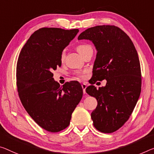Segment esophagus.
I'll use <instances>...</instances> for the list:
<instances>
[{
    "instance_id": "obj_1",
    "label": "esophagus",
    "mask_w": 154,
    "mask_h": 154,
    "mask_svg": "<svg viewBox=\"0 0 154 154\" xmlns=\"http://www.w3.org/2000/svg\"><path fill=\"white\" fill-rule=\"evenodd\" d=\"M82 90H83V93L84 94L86 93V91H85V89H86V88H87L86 84H85V83L82 84Z\"/></svg>"
}]
</instances>
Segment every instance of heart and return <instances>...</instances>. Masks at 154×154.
<instances>
[{"mask_svg": "<svg viewBox=\"0 0 154 154\" xmlns=\"http://www.w3.org/2000/svg\"><path fill=\"white\" fill-rule=\"evenodd\" d=\"M89 47H91L89 45H80L77 47V51H79V53L80 54H81L82 51H84L85 49L89 48ZM65 51H63L62 53H61V55H60V59L61 60H63L65 58ZM76 77L77 78H82V79H83V78L85 77V73H77L76 74Z\"/></svg>", "mask_w": 154, "mask_h": 154, "instance_id": "b5f03b06", "label": "heart"}]
</instances>
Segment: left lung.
Here are the masks:
<instances>
[{
    "label": "left lung",
    "instance_id": "8db88e82",
    "mask_svg": "<svg viewBox=\"0 0 154 154\" xmlns=\"http://www.w3.org/2000/svg\"><path fill=\"white\" fill-rule=\"evenodd\" d=\"M79 40H89L97 51L93 67L94 84L106 80L105 87H87L98 105L91 114L94 126L103 133H112L129 119L141 91L140 60L127 34L116 26L98 25L80 34Z\"/></svg>",
    "mask_w": 154,
    "mask_h": 154
}]
</instances>
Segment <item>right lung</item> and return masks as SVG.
Wrapping results in <instances>:
<instances>
[{"instance_id": "1", "label": "right lung", "mask_w": 154, "mask_h": 154, "mask_svg": "<svg viewBox=\"0 0 154 154\" xmlns=\"http://www.w3.org/2000/svg\"><path fill=\"white\" fill-rule=\"evenodd\" d=\"M79 30L41 28L27 40L18 56L16 84L23 107L36 123L50 132L69 126L82 97L77 81L60 86L53 71L60 67V55Z\"/></svg>"}]
</instances>
